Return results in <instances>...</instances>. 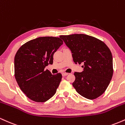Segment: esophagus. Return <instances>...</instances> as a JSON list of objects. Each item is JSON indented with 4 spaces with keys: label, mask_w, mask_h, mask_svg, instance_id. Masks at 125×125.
<instances>
[{
    "label": "esophagus",
    "mask_w": 125,
    "mask_h": 125,
    "mask_svg": "<svg viewBox=\"0 0 125 125\" xmlns=\"http://www.w3.org/2000/svg\"><path fill=\"white\" fill-rule=\"evenodd\" d=\"M67 74H68V73H65V72L62 73V76H67Z\"/></svg>",
    "instance_id": "34e87169"
}]
</instances>
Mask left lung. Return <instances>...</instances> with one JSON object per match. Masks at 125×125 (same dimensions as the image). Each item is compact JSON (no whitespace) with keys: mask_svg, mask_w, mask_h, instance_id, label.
I'll use <instances>...</instances> for the list:
<instances>
[{"mask_svg":"<svg viewBox=\"0 0 125 125\" xmlns=\"http://www.w3.org/2000/svg\"><path fill=\"white\" fill-rule=\"evenodd\" d=\"M76 64L84 63L82 72H74L73 86L79 94L94 99L105 92L113 76L112 54L104 42L84 34L61 35Z\"/></svg>","mask_w":125,"mask_h":125,"instance_id":"left-lung-1","label":"left lung"}]
</instances>
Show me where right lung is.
<instances>
[{
  "label": "right lung",
  "mask_w": 125,
  "mask_h": 125,
  "mask_svg": "<svg viewBox=\"0 0 125 125\" xmlns=\"http://www.w3.org/2000/svg\"><path fill=\"white\" fill-rule=\"evenodd\" d=\"M63 44L56 37H40L25 43L15 56V76L21 91L36 102H44L56 92L62 74L45 68L53 64V54Z\"/></svg>",
  "instance_id": "add662e5"
}]
</instances>
